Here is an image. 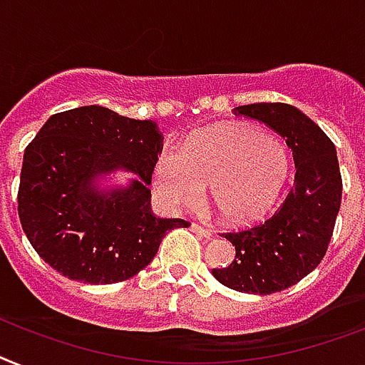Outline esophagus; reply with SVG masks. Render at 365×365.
<instances>
[{
  "label": "esophagus",
  "instance_id": "obj_1",
  "mask_svg": "<svg viewBox=\"0 0 365 365\" xmlns=\"http://www.w3.org/2000/svg\"><path fill=\"white\" fill-rule=\"evenodd\" d=\"M191 230H195V232H198V234H202L204 238H212L213 236L212 230L206 229V227H200V225H197V223L191 225Z\"/></svg>",
  "mask_w": 365,
  "mask_h": 365
}]
</instances>
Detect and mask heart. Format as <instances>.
Masks as SVG:
<instances>
[{"label": "heart", "instance_id": "heart-1", "mask_svg": "<svg viewBox=\"0 0 365 365\" xmlns=\"http://www.w3.org/2000/svg\"><path fill=\"white\" fill-rule=\"evenodd\" d=\"M290 170L285 144L253 125H213L195 133L183 150H163L153 189L170 210L197 208L210 198L225 221H259L279 200Z\"/></svg>", "mask_w": 365, "mask_h": 365}]
</instances>
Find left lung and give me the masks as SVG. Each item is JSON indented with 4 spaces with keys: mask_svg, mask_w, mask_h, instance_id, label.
<instances>
[{
    "mask_svg": "<svg viewBox=\"0 0 365 365\" xmlns=\"http://www.w3.org/2000/svg\"><path fill=\"white\" fill-rule=\"evenodd\" d=\"M287 140L296 165L294 185L285 202L264 223L223 234L234 260L213 268V277L247 294H272L296 285L321 264L341 206V173L334 142L296 106L255 103L234 108Z\"/></svg>",
    "mask_w": 365,
    "mask_h": 365,
    "instance_id": "obj_1",
    "label": "left lung"
}]
</instances>
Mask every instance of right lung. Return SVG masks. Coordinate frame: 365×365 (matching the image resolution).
Listing matches in <instances>:
<instances>
[{
    "instance_id": "add662e5",
    "label": "right lung",
    "mask_w": 365,
    "mask_h": 365,
    "mask_svg": "<svg viewBox=\"0 0 365 365\" xmlns=\"http://www.w3.org/2000/svg\"><path fill=\"white\" fill-rule=\"evenodd\" d=\"M161 150L152 120L97 105L50 115L24 152L19 189L20 223L38 257L91 285L125 281L146 268L168 230L187 227L150 208L148 185ZM118 170L135 178L103 188L100 182Z\"/></svg>"
}]
</instances>
